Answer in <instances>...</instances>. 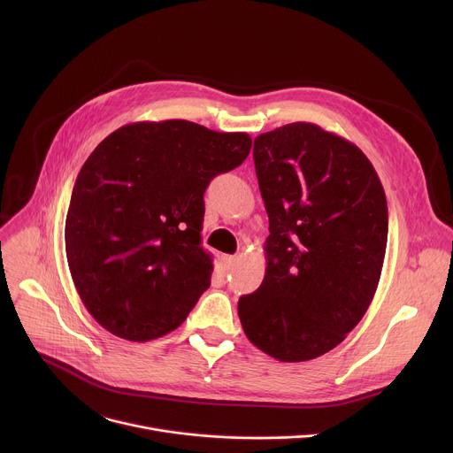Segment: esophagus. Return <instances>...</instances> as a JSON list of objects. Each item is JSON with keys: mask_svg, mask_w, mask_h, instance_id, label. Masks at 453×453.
Returning <instances> with one entry per match:
<instances>
[{"mask_svg": "<svg viewBox=\"0 0 453 453\" xmlns=\"http://www.w3.org/2000/svg\"><path fill=\"white\" fill-rule=\"evenodd\" d=\"M222 262H224V267H226V269H231V267L238 262V257H236V256H229V254H226V256L222 257Z\"/></svg>", "mask_w": 453, "mask_h": 453, "instance_id": "1", "label": "esophagus"}]
</instances>
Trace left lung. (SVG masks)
Returning <instances> with one entry per match:
<instances>
[{
	"instance_id": "1",
	"label": "left lung",
	"mask_w": 453,
	"mask_h": 453,
	"mask_svg": "<svg viewBox=\"0 0 453 453\" xmlns=\"http://www.w3.org/2000/svg\"><path fill=\"white\" fill-rule=\"evenodd\" d=\"M269 215L262 285L238 301L247 339L280 362L339 346L367 311L387 245V201L351 142L296 121L254 140Z\"/></svg>"
}]
</instances>
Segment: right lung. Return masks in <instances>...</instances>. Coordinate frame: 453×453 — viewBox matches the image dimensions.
<instances>
[{"instance_id": "1", "label": "right lung", "mask_w": 453, "mask_h": 453, "mask_svg": "<svg viewBox=\"0 0 453 453\" xmlns=\"http://www.w3.org/2000/svg\"><path fill=\"white\" fill-rule=\"evenodd\" d=\"M250 145L247 133L165 119L123 125L93 150L72 193L66 257L100 326L147 342L182 325L211 283L204 191Z\"/></svg>"}]
</instances>
